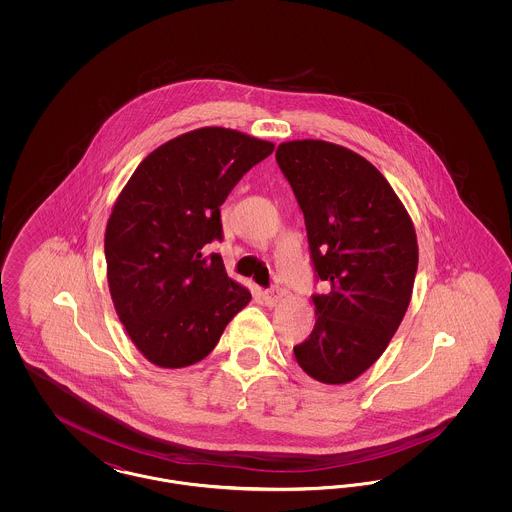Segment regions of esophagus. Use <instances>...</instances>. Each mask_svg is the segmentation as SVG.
Here are the masks:
<instances>
[{
  "mask_svg": "<svg viewBox=\"0 0 512 512\" xmlns=\"http://www.w3.org/2000/svg\"><path fill=\"white\" fill-rule=\"evenodd\" d=\"M284 295H286V292H284L280 286H272V288H267V290L263 292V299H265V303H267L268 307H274Z\"/></svg>",
  "mask_w": 512,
  "mask_h": 512,
  "instance_id": "34e87169",
  "label": "esophagus"
}]
</instances>
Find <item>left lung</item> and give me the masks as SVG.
Masks as SVG:
<instances>
[{
	"mask_svg": "<svg viewBox=\"0 0 512 512\" xmlns=\"http://www.w3.org/2000/svg\"><path fill=\"white\" fill-rule=\"evenodd\" d=\"M303 211L317 280V322L293 347L297 365L322 384L359 378L386 351L407 313L418 267L413 220L390 182L365 157L322 140L276 149Z\"/></svg>",
	"mask_w": 512,
	"mask_h": 512,
	"instance_id": "8db88e82",
	"label": "left lung"
}]
</instances>
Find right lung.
Returning <instances> with one entry per match:
<instances>
[{
    "instance_id": "right-lung-1",
    "label": "right lung",
    "mask_w": 512,
    "mask_h": 512,
    "mask_svg": "<svg viewBox=\"0 0 512 512\" xmlns=\"http://www.w3.org/2000/svg\"><path fill=\"white\" fill-rule=\"evenodd\" d=\"M274 144L205 126L151 151L115 201L105 230L107 282L130 340L149 363L205 359L251 301L219 253L220 205Z\"/></svg>"
}]
</instances>
